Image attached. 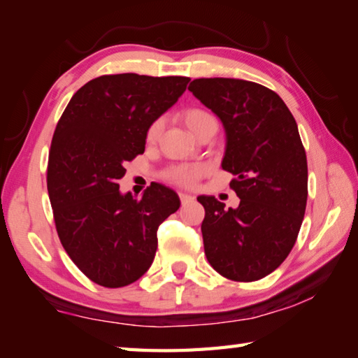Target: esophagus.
Here are the masks:
<instances>
[{
  "mask_svg": "<svg viewBox=\"0 0 358 358\" xmlns=\"http://www.w3.org/2000/svg\"><path fill=\"white\" fill-rule=\"evenodd\" d=\"M178 196H180V201H181V203H187V202H192V201H194V197L191 196V194L180 192Z\"/></svg>",
  "mask_w": 358,
  "mask_h": 358,
  "instance_id": "esophagus-1",
  "label": "esophagus"
}]
</instances>
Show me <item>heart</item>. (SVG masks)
<instances>
[{
    "label": "heart",
    "mask_w": 358,
    "mask_h": 358,
    "mask_svg": "<svg viewBox=\"0 0 358 358\" xmlns=\"http://www.w3.org/2000/svg\"><path fill=\"white\" fill-rule=\"evenodd\" d=\"M180 118L185 123L186 128L189 129L194 136H196L197 132L201 131L205 124L215 120L208 112L202 110V108H186V110L181 112ZM161 128H162L161 121H155V123L150 126L148 132H147L148 142H155L156 138L159 137ZM199 175H201V169H199V167L181 166V167L172 169V171L169 172V178H171L172 181H175V183H178V185L191 186L194 181L197 180Z\"/></svg>",
    "instance_id": "obj_1"
}]
</instances>
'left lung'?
Returning a JSON list of instances; mask_svg holds the SVG:
<instances>
[{"instance_id":"left-lung-1","label":"left lung","mask_w":358,"mask_h":358,"mask_svg":"<svg viewBox=\"0 0 358 358\" xmlns=\"http://www.w3.org/2000/svg\"><path fill=\"white\" fill-rule=\"evenodd\" d=\"M187 90L221 120V167L240 197L237 208L197 197L205 256L227 280H260L289 256L305 216L308 164L295 118L275 92L241 78H196Z\"/></svg>"}]
</instances>
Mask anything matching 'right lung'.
Returning a JSON list of instances; mask_svg holds the SVG:
<instances>
[{"mask_svg": "<svg viewBox=\"0 0 358 358\" xmlns=\"http://www.w3.org/2000/svg\"><path fill=\"white\" fill-rule=\"evenodd\" d=\"M187 77L102 76L72 96L52 138L47 189L62 245L104 287L137 281L153 264L157 227L180 208L171 187L121 192L124 164L145 151L151 124L185 93Z\"/></svg>", "mask_w": 358, "mask_h": 358, "instance_id": "obj_1", "label": "right lung"}]
</instances>
